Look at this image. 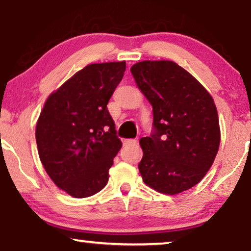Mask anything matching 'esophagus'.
Instances as JSON below:
<instances>
[{
	"mask_svg": "<svg viewBox=\"0 0 251 251\" xmlns=\"http://www.w3.org/2000/svg\"><path fill=\"white\" fill-rule=\"evenodd\" d=\"M123 143H124V146H134L138 143V140L136 139H125L123 141Z\"/></svg>",
	"mask_w": 251,
	"mask_h": 251,
	"instance_id": "obj_1",
	"label": "esophagus"
}]
</instances>
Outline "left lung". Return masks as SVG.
<instances>
[{
    "label": "left lung",
    "mask_w": 251,
    "mask_h": 251,
    "mask_svg": "<svg viewBox=\"0 0 251 251\" xmlns=\"http://www.w3.org/2000/svg\"><path fill=\"white\" fill-rule=\"evenodd\" d=\"M131 72L152 106L151 136L140 140L143 182L176 195L204 178L220 143L217 108L210 93L172 61H143Z\"/></svg>",
    "instance_id": "obj_1"
}]
</instances>
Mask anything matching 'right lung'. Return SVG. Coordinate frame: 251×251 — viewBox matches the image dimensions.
Segmentation results:
<instances>
[{
    "instance_id": "obj_1",
    "label": "right lung",
    "mask_w": 251,
    "mask_h": 251,
    "mask_svg": "<svg viewBox=\"0 0 251 251\" xmlns=\"http://www.w3.org/2000/svg\"><path fill=\"white\" fill-rule=\"evenodd\" d=\"M126 62L89 64L46 100L35 127L43 168L59 189L76 199L103 189L122 148L108 104Z\"/></svg>"
}]
</instances>
